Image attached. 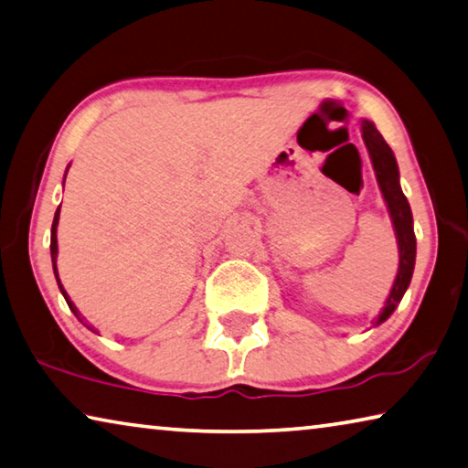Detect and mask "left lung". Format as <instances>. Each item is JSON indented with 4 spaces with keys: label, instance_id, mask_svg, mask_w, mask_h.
<instances>
[{
    "label": "left lung",
    "instance_id": "8db88e82",
    "mask_svg": "<svg viewBox=\"0 0 468 468\" xmlns=\"http://www.w3.org/2000/svg\"><path fill=\"white\" fill-rule=\"evenodd\" d=\"M362 139H365L367 144L370 162H373L377 175V183H379L381 194L389 207L391 220H394L399 248V266L394 287H391L389 298L385 302V308L381 310L379 318H377V324H381L383 321H388L391 313H394L399 300L404 298L408 285H410L414 258H417V237H414L412 229L410 204H408L406 196L402 194V187H399V173L394 152H391V147L385 144V139L381 137V133L375 129V124L368 121H362Z\"/></svg>",
    "mask_w": 468,
    "mask_h": 468
}]
</instances>
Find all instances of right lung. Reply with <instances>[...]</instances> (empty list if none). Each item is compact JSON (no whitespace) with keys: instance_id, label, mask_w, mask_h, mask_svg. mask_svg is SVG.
Returning a JSON list of instances; mask_svg holds the SVG:
<instances>
[{"instance_id":"right-lung-1","label":"right lung","mask_w":468,"mask_h":468,"mask_svg":"<svg viewBox=\"0 0 468 468\" xmlns=\"http://www.w3.org/2000/svg\"><path fill=\"white\" fill-rule=\"evenodd\" d=\"M58 218H60V207H58V210H56L54 222H51V243H49V248H51V262H54V274H56V279H58V269H56V258H58V239H56V227H58ZM58 285H60V292H62V295H64L66 303H69V308L72 310L74 316L79 318V310L74 308V303L69 300V295H66L64 287H62V283H60V279H58Z\"/></svg>"}]
</instances>
